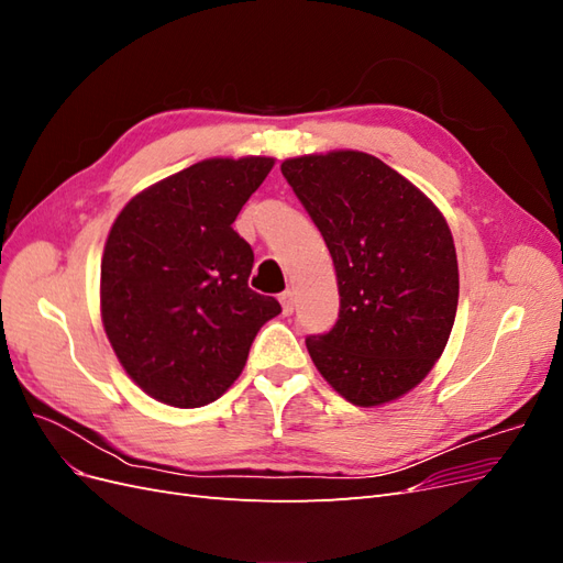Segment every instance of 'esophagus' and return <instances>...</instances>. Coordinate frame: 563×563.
I'll return each instance as SVG.
<instances>
[{"label": "esophagus", "instance_id": "obj_1", "mask_svg": "<svg viewBox=\"0 0 563 563\" xmlns=\"http://www.w3.org/2000/svg\"><path fill=\"white\" fill-rule=\"evenodd\" d=\"M279 302H282V312L284 314H291L294 308H296V294L294 291H284L279 296Z\"/></svg>", "mask_w": 563, "mask_h": 563}]
</instances>
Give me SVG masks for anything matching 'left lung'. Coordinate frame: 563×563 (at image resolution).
<instances>
[{
    "mask_svg": "<svg viewBox=\"0 0 563 563\" xmlns=\"http://www.w3.org/2000/svg\"><path fill=\"white\" fill-rule=\"evenodd\" d=\"M333 258L340 314L305 340L317 371L354 406L411 391L444 352L457 310L446 218L378 157L333 150L282 162Z\"/></svg>",
    "mask_w": 563,
    "mask_h": 563,
    "instance_id": "8db88e82",
    "label": "left lung"
}]
</instances>
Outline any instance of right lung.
<instances>
[{
    "mask_svg": "<svg viewBox=\"0 0 563 563\" xmlns=\"http://www.w3.org/2000/svg\"><path fill=\"white\" fill-rule=\"evenodd\" d=\"M272 157H213L145 187L119 211L100 261V317L129 378L199 408L240 378L255 333L282 312L249 288L253 251L232 230Z\"/></svg>",
    "mask_w": 563,
    "mask_h": 563,
    "instance_id": "add662e5",
    "label": "right lung"
}]
</instances>
